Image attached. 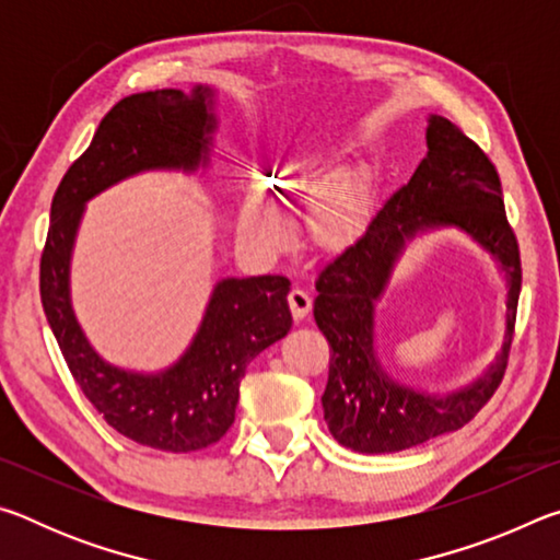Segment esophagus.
<instances>
[{
	"instance_id": "obj_1",
	"label": "esophagus",
	"mask_w": 560,
	"mask_h": 560,
	"mask_svg": "<svg viewBox=\"0 0 560 560\" xmlns=\"http://www.w3.org/2000/svg\"><path fill=\"white\" fill-rule=\"evenodd\" d=\"M289 306H291L293 318L301 320L311 311V293L303 287H299V283H293L289 291Z\"/></svg>"
}]
</instances>
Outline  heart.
I'll return each mask as SVG.
<instances>
[{
  "label": "heart",
  "mask_w": 560,
  "mask_h": 560,
  "mask_svg": "<svg viewBox=\"0 0 560 560\" xmlns=\"http://www.w3.org/2000/svg\"><path fill=\"white\" fill-rule=\"evenodd\" d=\"M303 183V173L299 167H279L267 175V185L271 192H283L289 187H299ZM346 220V210L338 200L318 202L314 212V232L318 236H328L336 232ZM240 232L254 249H277L291 234V222L281 207L269 200L267 195L252 192L246 197L240 212Z\"/></svg>",
  "instance_id": "1"
}]
</instances>
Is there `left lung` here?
<instances>
[{
	"instance_id": "left-lung-1",
	"label": "left lung",
	"mask_w": 560,
	"mask_h": 560,
	"mask_svg": "<svg viewBox=\"0 0 560 560\" xmlns=\"http://www.w3.org/2000/svg\"><path fill=\"white\" fill-rule=\"evenodd\" d=\"M444 225L469 233L508 279L505 343L471 384L424 394L387 374L374 350V303L404 246ZM314 318L330 346L324 420L348 450L387 454L417 447L467 424L501 383L514 338L521 259L506 222L497 167L474 140L442 116L428 120V158L410 183L387 197L365 230L326 261L316 279Z\"/></svg>"
}]
</instances>
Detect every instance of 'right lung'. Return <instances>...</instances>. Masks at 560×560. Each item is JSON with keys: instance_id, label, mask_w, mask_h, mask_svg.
Wrapping results in <instances>:
<instances>
[{"instance_id": "obj_1", "label": "right lung", "mask_w": 560, "mask_h": 560, "mask_svg": "<svg viewBox=\"0 0 560 560\" xmlns=\"http://www.w3.org/2000/svg\"><path fill=\"white\" fill-rule=\"evenodd\" d=\"M214 130L210 86L118 101L56 189L42 254V306L73 381L113 430L163 452L205 450L232 428L246 365L293 324L291 281L279 273L220 279L185 353L165 371L138 373L110 365L89 343L73 314L71 257L89 200L150 170L207 167Z\"/></svg>"}]
</instances>
